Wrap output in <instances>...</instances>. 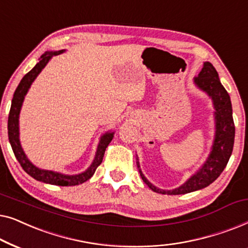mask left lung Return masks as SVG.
<instances>
[{
  "mask_svg": "<svg viewBox=\"0 0 248 248\" xmlns=\"http://www.w3.org/2000/svg\"><path fill=\"white\" fill-rule=\"evenodd\" d=\"M195 86L208 94L213 101L215 107V121L216 133L215 140L206 161L202 167L191 176L184 184L174 189H165L155 187L145 178L140 169V164L138 161V168L140 171L141 178L143 182L155 193L167 195L186 194L198 189H202L209 186L211 183L219 177L220 174L228 164L232 155L233 141H235V124L232 120V107L230 97L227 90L220 82L219 76L215 66L210 62H204L201 72L194 78Z\"/></svg>",
  "mask_w": 248,
  "mask_h": 248,
  "instance_id": "8db88e82",
  "label": "left lung"
}]
</instances>
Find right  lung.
Segmentation results:
<instances>
[{"label":"right lung","mask_w":248,"mask_h":248,"mask_svg":"<svg viewBox=\"0 0 248 248\" xmlns=\"http://www.w3.org/2000/svg\"><path fill=\"white\" fill-rule=\"evenodd\" d=\"M64 49L59 50V52H46L40 56L39 62L33 66L31 71H29L25 77L22 78V80L20 81L19 86L16 87L13 94L11 108H10V114H9V120H8V135H9V141L11 144L13 154H15L16 160L19 161V164L21 165L27 174L31 176L32 178H35L36 181L46 183V184H52L57 186H74L82 184V183L87 182L88 179L93 177V175L96 171L98 166L103 161L105 151L108 144L110 143V141L114 138V132H107L103 137L100 138L99 144H98L96 155L93 164L90 165V167L87 169L86 171L81 172L78 175H64L61 172H56L53 170H45V169H40L36 167L31 161L27 158L25 151L22 150L21 143L19 140V115L20 110H21V106L25 99V96L28 93L30 86L35 81L37 76L42 72V70L46 66V64L49 62V60L53 56L59 55V54L63 53Z\"/></svg>","instance_id":"add662e5"}]
</instances>
